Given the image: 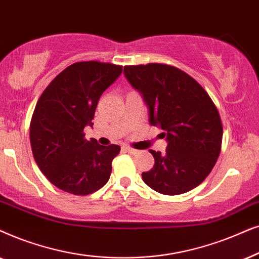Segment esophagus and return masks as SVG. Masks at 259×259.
Segmentation results:
<instances>
[{"instance_id": "34e87169", "label": "esophagus", "mask_w": 259, "mask_h": 259, "mask_svg": "<svg viewBox=\"0 0 259 259\" xmlns=\"http://www.w3.org/2000/svg\"><path fill=\"white\" fill-rule=\"evenodd\" d=\"M123 149L125 150V151H127V153H129V154H134V155H135V154L139 153V150L134 149V148H132V147H124Z\"/></svg>"}]
</instances>
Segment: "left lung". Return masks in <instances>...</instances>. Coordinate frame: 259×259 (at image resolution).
<instances>
[{
    "mask_svg": "<svg viewBox=\"0 0 259 259\" xmlns=\"http://www.w3.org/2000/svg\"><path fill=\"white\" fill-rule=\"evenodd\" d=\"M124 73L143 95L150 124L161 126L168 141L164 154L149 150L155 164L142 173L144 184L164 195L195 188L222 150L223 124L215 104L194 78L171 65H130Z\"/></svg>",
    "mask_w": 259,
    "mask_h": 259,
    "instance_id": "1",
    "label": "left lung"
}]
</instances>
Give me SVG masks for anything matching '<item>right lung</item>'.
Instances as JSON below:
<instances>
[{
	"label": "right lung",
	"instance_id": "obj_1",
	"mask_svg": "<svg viewBox=\"0 0 259 259\" xmlns=\"http://www.w3.org/2000/svg\"><path fill=\"white\" fill-rule=\"evenodd\" d=\"M120 65L79 61L45 89L29 125L33 156L48 181L61 191L88 195L109 181L116 144L101 146L85 139L103 92L119 77Z\"/></svg>",
	"mask_w": 259,
	"mask_h": 259
}]
</instances>
